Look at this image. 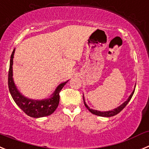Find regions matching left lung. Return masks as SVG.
Wrapping results in <instances>:
<instances>
[{
    "mask_svg": "<svg viewBox=\"0 0 149 149\" xmlns=\"http://www.w3.org/2000/svg\"><path fill=\"white\" fill-rule=\"evenodd\" d=\"M134 90L135 88L134 89V91H132V93L131 94L130 96L129 97V98H128L127 100H126V101L124 102L123 103L122 105H120V106H118L117 108H116V109H113V110H111V111H97V110H94V109H90L89 107H88V106L86 105V103H85V100H84V104H85L86 107L87 108V109H88V111H90L91 113H92V114H95V115H97V116H100V117H112V116H114L116 115V114H117L118 113L120 112L121 111H122L123 109H124V108L126 106V105L129 103V102L130 101V100L132 99V96H133L134 95Z\"/></svg>",
    "mask_w": 149,
    "mask_h": 149,
    "instance_id": "left-lung-1",
    "label": "left lung"
}]
</instances>
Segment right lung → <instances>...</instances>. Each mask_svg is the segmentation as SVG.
I'll list each match as a JSON object with an SVG mask.
<instances>
[{"label":"right lung","mask_w":149,"mask_h":149,"mask_svg":"<svg viewBox=\"0 0 149 149\" xmlns=\"http://www.w3.org/2000/svg\"><path fill=\"white\" fill-rule=\"evenodd\" d=\"M15 50V49L13 50L11 55L9 76H8V85H9V92L12 98L16 104L21 109V110H23L27 115L30 117L38 118V117H43L50 115L55 111L58 106L60 101V91L69 80L60 84L54 91V93L51 95V97L49 99L38 100H32L26 97L18 91L12 77L13 76L12 65H13Z\"/></svg>","instance_id":"add662e5"}]
</instances>
